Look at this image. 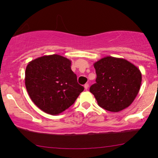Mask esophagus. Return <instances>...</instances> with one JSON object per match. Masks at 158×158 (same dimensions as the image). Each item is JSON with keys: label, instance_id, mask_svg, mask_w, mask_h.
<instances>
[{"label": "esophagus", "instance_id": "34e87169", "mask_svg": "<svg viewBox=\"0 0 158 158\" xmlns=\"http://www.w3.org/2000/svg\"><path fill=\"white\" fill-rule=\"evenodd\" d=\"M88 87H89V84H88V83H86V84H85V85H84V88H85V90L88 89Z\"/></svg>", "mask_w": 158, "mask_h": 158}]
</instances>
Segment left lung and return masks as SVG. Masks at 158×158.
Segmentation results:
<instances>
[{"mask_svg": "<svg viewBox=\"0 0 158 158\" xmlns=\"http://www.w3.org/2000/svg\"><path fill=\"white\" fill-rule=\"evenodd\" d=\"M96 83L90 88L99 106L118 112L131 104L139 91L142 73L123 58L107 56L94 64Z\"/></svg>", "mask_w": 158, "mask_h": 158, "instance_id": "8db88e82", "label": "left lung"}]
</instances>
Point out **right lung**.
<instances>
[{"instance_id": "right-lung-1", "label": "right lung", "mask_w": 158, "mask_h": 158, "mask_svg": "<svg viewBox=\"0 0 158 158\" xmlns=\"http://www.w3.org/2000/svg\"><path fill=\"white\" fill-rule=\"evenodd\" d=\"M25 85L34 104L51 115L68 109L84 90L71 70V60L59 55H44L29 62Z\"/></svg>"}]
</instances>
